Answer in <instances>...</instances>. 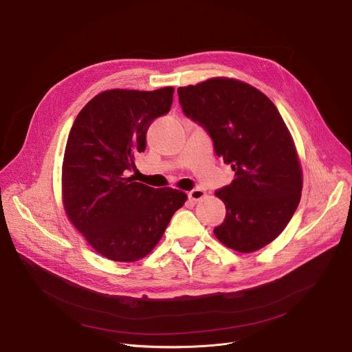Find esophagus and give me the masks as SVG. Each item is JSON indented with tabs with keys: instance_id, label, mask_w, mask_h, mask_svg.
I'll list each match as a JSON object with an SVG mask.
<instances>
[{
	"instance_id": "obj_1",
	"label": "esophagus",
	"mask_w": 352,
	"mask_h": 352,
	"mask_svg": "<svg viewBox=\"0 0 352 352\" xmlns=\"http://www.w3.org/2000/svg\"><path fill=\"white\" fill-rule=\"evenodd\" d=\"M204 197H205V192H204L201 188H195V190H192V191L188 192V198H190L191 201H199V199H202Z\"/></svg>"
}]
</instances>
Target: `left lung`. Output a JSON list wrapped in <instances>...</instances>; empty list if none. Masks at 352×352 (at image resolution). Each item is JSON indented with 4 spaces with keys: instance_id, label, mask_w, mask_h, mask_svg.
Masks as SVG:
<instances>
[{
    "instance_id": "left-lung-1",
    "label": "left lung",
    "mask_w": 352,
    "mask_h": 352,
    "mask_svg": "<svg viewBox=\"0 0 352 352\" xmlns=\"http://www.w3.org/2000/svg\"><path fill=\"white\" fill-rule=\"evenodd\" d=\"M177 91L184 114L208 133L217 155L235 173L215 191L226 206L215 236L242 253L266 246L290 222L302 188L282 116L262 91L235 79L215 78Z\"/></svg>"
}]
</instances>
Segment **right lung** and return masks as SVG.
I'll list each match as a JSON object with an SVG mask.
<instances>
[{
	"label": "right lung",
	"mask_w": 352,
	"mask_h": 352,
	"mask_svg": "<svg viewBox=\"0 0 352 352\" xmlns=\"http://www.w3.org/2000/svg\"><path fill=\"white\" fill-rule=\"evenodd\" d=\"M173 87L106 90L93 98L70 129L62 167L67 218L91 248L114 262H135L158 243L186 201L178 190H155L129 171L146 150V134L170 111Z\"/></svg>",
	"instance_id": "right-lung-1"
}]
</instances>
